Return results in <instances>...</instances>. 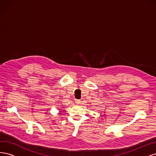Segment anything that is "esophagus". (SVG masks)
<instances>
[{
	"label": "esophagus",
	"instance_id": "esophagus-1",
	"mask_svg": "<svg viewBox=\"0 0 156 156\" xmlns=\"http://www.w3.org/2000/svg\"><path fill=\"white\" fill-rule=\"evenodd\" d=\"M75 103H78V104H79V103H81V100H75Z\"/></svg>",
	"mask_w": 156,
	"mask_h": 156
}]
</instances>
